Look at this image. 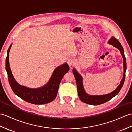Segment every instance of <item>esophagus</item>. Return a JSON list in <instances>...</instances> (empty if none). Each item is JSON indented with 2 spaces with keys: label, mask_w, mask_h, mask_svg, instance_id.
<instances>
[{
  "label": "esophagus",
  "mask_w": 132,
  "mask_h": 132,
  "mask_svg": "<svg viewBox=\"0 0 132 132\" xmlns=\"http://www.w3.org/2000/svg\"><path fill=\"white\" fill-rule=\"evenodd\" d=\"M67 63H68V65L70 66H73L75 63V61L74 59H72V58H70V59H69L67 60Z\"/></svg>",
  "instance_id": "1"
}]
</instances>
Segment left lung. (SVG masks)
Wrapping results in <instances>:
<instances>
[{
	"mask_svg": "<svg viewBox=\"0 0 132 132\" xmlns=\"http://www.w3.org/2000/svg\"><path fill=\"white\" fill-rule=\"evenodd\" d=\"M109 44L112 45L115 48H118V50L120 51L121 56L123 58V66H124V75L122 77L119 86L116 88V89L112 92L108 94L105 95H99V96H92V95H89L85 92V90L83 87V84H82V76L79 74L78 71L73 68L72 70V72L73 75L75 76L76 85H77L78 88V92L79 98L82 101V102L85 103L89 104L92 105H101L108 102V101L110 100L113 97H115L117 95L120 89H121L122 85H123L124 82L125 80V71L127 69V63H126V59H125L124 56V49L122 48V45H121L120 43L119 42L117 39H116L114 36H112L111 38L109 40Z\"/></svg>",
	"mask_w": 132,
	"mask_h": 132,
	"instance_id": "left-lung-1",
	"label": "left lung"
}]
</instances>
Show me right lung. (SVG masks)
I'll use <instances>...</instances> for the list:
<instances>
[{
    "mask_svg": "<svg viewBox=\"0 0 132 132\" xmlns=\"http://www.w3.org/2000/svg\"><path fill=\"white\" fill-rule=\"evenodd\" d=\"M11 46L12 44L7 51L5 69L8 74L9 83L13 92L21 99L35 105H42L53 101L57 96L61 80L69 70V66L67 63H65L57 67L53 71L50 80L43 87L36 89L24 87L18 83L12 73L9 62V53Z\"/></svg>",
    "mask_w": 132,
    "mask_h": 132,
    "instance_id": "1",
    "label": "right lung"
}]
</instances>
